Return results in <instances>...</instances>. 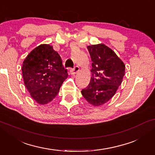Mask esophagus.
<instances>
[{
    "label": "esophagus",
    "instance_id": "obj_1",
    "mask_svg": "<svg viewBox=\"0 0 155 155\" xmlns=\"http://www.w3.org/2000/svg\"><path fill=\"white\" fill-rule=\"evenodd\" d=\"M79 71H80V68L78 66H75V67H74V68L71 69L70 72H71V75H75V74L77 73Z\"/></svg>",
    "mask_w": 155,
    "mask_h": 155
}]
</instances>
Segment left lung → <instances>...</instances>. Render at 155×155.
Here are the masks:
<instances>
[{"label": "left lung", "mask_w": 155, "mask_h": 155, "mask_svg": "<svg viewBox=\"0 0 155 155\" xmlns=\"http://www.w3.org/2000/svg\"><path fill=\"white\" fill-rule=\"evenodd\" d=\"M92 59V77L82 96L95 107L102 105L116 94L125 75V65L116 53L103 44L87 46Z\"/></svg>", "instance_id": "left-lung-1"}]
</instances>
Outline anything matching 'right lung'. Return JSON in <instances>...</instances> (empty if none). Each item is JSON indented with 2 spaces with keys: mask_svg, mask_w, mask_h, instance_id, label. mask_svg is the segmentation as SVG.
<instances>
[{
  "mask_svg": "<svg viewBox=\"0 0 155 155\" xmlns=\"http://www.w3.org/2000/svg\"><path fill=\"white\" fill-rule=\"evenodd\" d=\"M22 72L25 85L31 97L43 105L56 97L68 76L61 56L48 44H41L27 55Z\"/></svg>",
  "mask_w": 155,
  "mask_h": 155,
  "instance_id": "right-lung-1",
  "label": "right lung"
}]
</instances>
